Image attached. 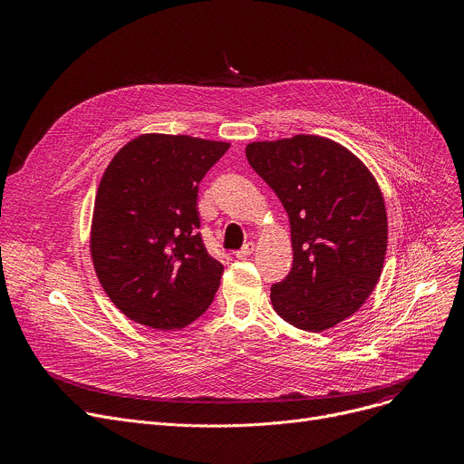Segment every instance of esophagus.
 I'll return each mask as SVG.
<instances>
[{
  "label": "esophagus",
  "instance_id": "1",
  "mask_svg": "<svg viewBox=\"0 0 464 464\" xmlns=\"http://www.w3.org/2000/svg\"><path fill=\"white\" fill-rule=\"evenodd\" d=\"M253 251H255V244H253V242H247V244H246L242 249H238V251L235 253V256L242 260V258H247V256H249Z\"/></svg>",
  "mask_w": 464,
  "mask_h": 464
}]
</instances>
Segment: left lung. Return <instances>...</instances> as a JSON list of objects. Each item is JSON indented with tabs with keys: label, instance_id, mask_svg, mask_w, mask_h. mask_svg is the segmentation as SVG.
Returning <instances> with one entry per match:
<instances>
[{
	"label": "left lung",
	"instance_id": "1",
	"mask_svg": "<svg viewBox=\"0 0 464 464\" xmlns=\"http://www.w3.org/2000/svg\"><path fill=\"white\" fill-rule=\"evenodd\" d=\"M290 218L294 264L272 286V304L290 324L321 333L353 315L374 290L387 249L382 190L340 143L319 136L246 147Z\"/></svg>",
	"mask_w": 464,
	"mask_h": 464
}]
</instances>
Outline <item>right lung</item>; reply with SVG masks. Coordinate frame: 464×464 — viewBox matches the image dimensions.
Segmentation results:
<instances>
[{
    "instance_id": "add662e5",
    "label": "right lung",
    "mask_w": 464,
    "mask_h": 464,
    "mask_svg": "<svg viewBox=\"0 0 464 464\" xmlns=\"http://www.w3.org/2000/svg\"><path fill=\"white\" fill-rule=\"evenodd\" d=\"M229 143L145 134L110 161L95 196L90 249L111 303L158 330L200 317L220 286L222 264L202 240L198 185Z\"/></svg>"
}]
</instances>
